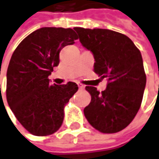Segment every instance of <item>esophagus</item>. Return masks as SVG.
<instances>
[{"mask_svg":"<svg viewBox=\"0 0 159 159\" xmlns=\"http://www.w3.org/2000/svg\"><path fill=\"white\" fill-rule=\"evenodd\" d=\"M77 85H78L79 89H84V84H82L78 83V84H77Z\"/></svg>","mask_w":159,"mask_h":159,"instance_id":"1","label":"esophagus"}]
</instances>
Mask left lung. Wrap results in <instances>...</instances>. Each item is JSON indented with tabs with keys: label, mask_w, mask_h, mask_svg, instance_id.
Here are the masks:
<instances>
[{
	"label": "left lung",
	"mask_w": 159,
	"mask_h": 159,
	"mask_svg": "<svg viewBox=\"0 0 159 159\" xmlns=\"http://www.w3.org/2000/svg\"><path fill=\"white\" fill-rule=\"evenodd\" d=\"M78 38L92 52L94 72L107 77V89L86 86L91 96L84 112L89 123L105 134L117 133L129 126L139 110L146 75L139 49L124 34L107 29L75 27Z\"/></svg>",
	"instance_id": "8db88e82"
}]
</instances>
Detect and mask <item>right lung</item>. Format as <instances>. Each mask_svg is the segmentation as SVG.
I'll use <instances>...</instances> for the list:
<instances>
[{"label": "right lung", "instance_id": "add662e5", "mask_svg": "<svg viewBox=\"0 0 159 159\" xmlns=\"http://www.w3.org/2000/svg\"><path fill=\"white\" fill-rule=\"evenodd\" d=\"M78 37L72 29L43 27L28 35L13 52L7 71V101L16 118L37 136L61 128L64 107L78 90L75 83L51 85L48 76L63 47Z\"/></svg>", "mask_w": 159, "mask_h": 159}]
</instances>
